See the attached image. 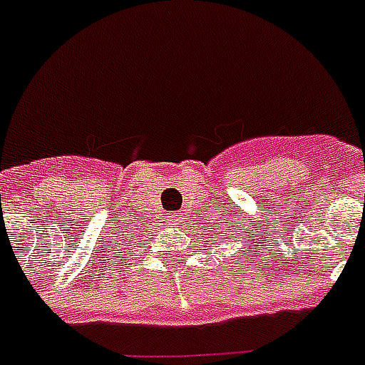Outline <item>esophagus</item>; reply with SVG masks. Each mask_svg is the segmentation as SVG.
<instances>
[{"instance_id":"esophagus-1","label":"esophagus","mask_w":365,"mask_h":365,"mask_svg":"<svg viewBox=\"0 0 365 365\" xmlns=\"http://www.w3.org/2000/svg\"><path fill=\"white\" fill-rule=\"evenodd\" d=\"M182 220H180V216H176V214H172V216H168V223H172V225H182Z\"/></svg>"}]
</instances>
